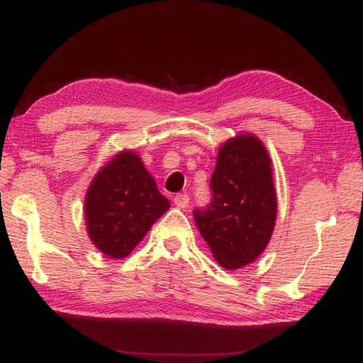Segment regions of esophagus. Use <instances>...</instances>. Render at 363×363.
Segmentation results:
<instances>
[{
	"label": "esophagus",
	"mask_w": 363,
	"mask_h": 363,
	"mask_svg": "<svg viewBox=\"0 0 363 363\" xmlns=\"http://www.w3.org/2000/svg\"><path fill=\"white\" fill-rule=\"evenodd\" d=\"M189 203H190L189 195H186V194H179V195H176V196H174V205H176L177 208H187V206H189Z\"/></svg>",
	"instance_id": "34e87169"
}]
</instances>
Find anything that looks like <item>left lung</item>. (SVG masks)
I'll return each mask as SVG.
<instances>
[{
  "instance_id": "left-lung-1",
  "label": "left lung",
  "mask_w": 363,
  "mask_h": 363,
  "mask_svg": "<svg viewBox=\"0 0 363 363\" xmlns=\"http://www.w3.org/2000/svg\"><path fill=\"white\" fill-rule=\"evenodd\" d=\"M211 192L210 206L194 211L195 224L224 269L248 266L266 250L277 219L272 162L262 140L237 134L219 147Z\"/></svg>"
}]
</instances>
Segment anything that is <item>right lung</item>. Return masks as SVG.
Masks as SVG:
<instances>
[{
	"label": "right lung",
	"instance_id": "1",
	"mask_svg": "<svg viewBox=\"0 0 363 363\" xmlns=\"http://www.w3.org/2000/svg\"><path fill=\"white\" fill-rule=\"evenodd\" d=\"M169 201L134 150H121L97 171L84 196L86 230L94 247L121 259L138 247Z\"/></svg>",
	"mask_w": 363,
	"mask_h": 363
}]
</instances>
